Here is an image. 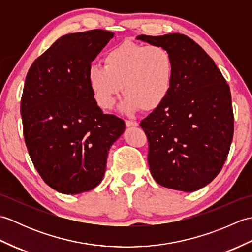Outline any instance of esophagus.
<instances>
[{
    "instance_id": "34e87169",
    "label": "esophagus",
    "mask_w": 252,
    "mask_h": 252,
    "mask_svg": "<svg viewBox=\"0 0 252 252\" xmlns=\"http://www.w3.org/2000/svg\"><path fill=\"white\" fill-rule=\"evenodd\" d=\"M126 126H137L138 123L133 120H126Z\"/></svg>"
}]
</instances>
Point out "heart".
Listing matches in <instances>:
<instances>
[{"mask_svg":"<svg viewBox=\"0 0 252 252\" xmlns=\"http://www.w3.org/2000/svg\"><path fill=\"white\" fill-rule=\"evenodd\" d=\"M174 73L175 62L167 47L123 41L106 53L104 67L89 69L88 80L100 108H112L122 91L126 112H151L168 98Z\"/></svg>","mask_w":252,"mask_h":252,"instance_id":"1","label":"heart"}]
</instances>
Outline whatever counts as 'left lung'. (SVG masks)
<instances>
[{
  "instance_id": "1",
  "label": "left lung",
  "mask_w": 252,
  "mask_h": 252,
  "mask_svg": "<svg viewBox=\"0 0 252 252\" xmlns=\"http://www.w3.org/2000/svg\"><path fill=\"white\" fill-rule=\"evenodd\" d=\"M137 39L167 47L175 62L168 98L140 125L148 140L149 170L168 189H199L220 173L231 148L234 114L228 84L211 57L187 35Z\"/></svg>"
}]
</instances>
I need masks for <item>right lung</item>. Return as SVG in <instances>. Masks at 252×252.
<instances>
[{"mask_svg":"<svg viewBox=\"0 0 252 252\" xmlns=\"http://www.w3.org/2000/svg\"><path fill=\"white\" fill-rule=\"evenodd\" d=\"M114 34L63 35L27 73L20 101L26 146L42 180L63 194L100 183L109 148L126 129L120 118L101 111L88 80L91 63Z\"/></svg>","mask_w":252,"mask_h":252,"instance_id":"obj_1","label":"right lung"}]
</instances>
